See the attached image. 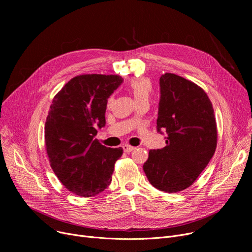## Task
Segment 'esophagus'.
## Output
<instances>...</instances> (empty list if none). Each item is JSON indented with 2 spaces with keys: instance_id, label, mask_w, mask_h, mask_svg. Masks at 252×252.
Instances as JSON below:
<instances>
[{
  "instance_id": "34e87169",
  "label": "esophagus",
  "mask_w": 252,
  "mask_h": 252,
  "mask_svg": "<svg viewBox=\"0 0 252 252\" xmlns=\"http://www.w3.org/2000/svg\"><path fill=\"white\" fill-rule=\"evenodd\" d=\"M123 149H124V151H125V152L129 153V152H131L133 150H135L136 148H135V147H133V146H129V145H124V146H123Z\"/></svg>"
}]
</instances>
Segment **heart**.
<instances>
[{
  "label": "heart",
  "instance_id": "obj_1",
  "mask_svg": "<svg viewBox=\"0 0 252 252\" xmlns=\"http://www.w3.org/2000/svg\"><path fill=\"white\" fill-rule=\"evenodd\" d=\"M129 90L133 93V95L136 99V101L140 104L142 102H147L149 99V96L152 92V83L148 77L145 76H139L130 79L127 84ZM112 98H109L107 101L108 106L111 103Z\"/></svg>",
  "mask_w": 252,
  "mask_h": 252
}]
</instances>
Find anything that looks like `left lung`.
Returning a JSON list of instances; mask_svg holds the SVG:
<instances>
[{"instance_id":"obj_1","label":"left lung","mask_w":252,"mask_h":252,"mask_svg":"<svg viewBox=\"0 0 252 252\" xmlns=\"http://www.w3.org/2000/svg\"><path fill=\"white\" fill-rule=\"evenodd\" d=\"M157 130L165 147L149 151L143 169L156 189L177 193L190 187L213 158L218 141L215 111L202 88L175 73L159 79Z\"/></svg>"}]
</instances>
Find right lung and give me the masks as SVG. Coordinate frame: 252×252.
<instances>
[{
  "label": "right lung",
  "mask_w": 252,
  "mask_h": 252,
  "mask_svg": "<svg viewBox=\"0 0 252 252\" xmlns=\"http://www.w3.org/2000/svg\"><path fill=\"white\" fill-rule=\"evenodd\" d=\"M124 82L119 75L82 74L54 97L45 125L51 167L64 187L81 197L107 188L123 148H108L95 136L105 126L107 99Z\"/></svg>",
  "instance_id": "right-lung-1"
}]
</instances>
